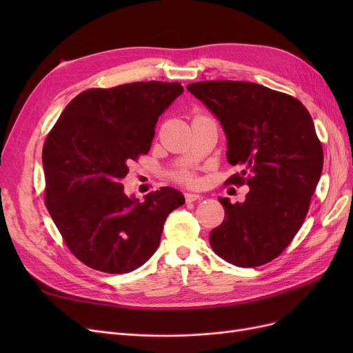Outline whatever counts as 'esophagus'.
Returning a JSON list of instances; mask_svg holds the SVG:
<instances>
[{
  "mask_svg": "<svg viewBox=\"0 0 353 353\" xmlns=\"http://www.w3.org/2000/svg\"><path fill=\"white\" fill-rule=\"evenodd\" d=\"M201 199V196L200 194H196V193H185V200L188 201V203H191V201H196V200H200Z\"/></svg>",
  "mask_w": 353,
  "mask_h": 353,
  "instance_id": "obj_1",
  "label": "esophagus"
}]
</instances>
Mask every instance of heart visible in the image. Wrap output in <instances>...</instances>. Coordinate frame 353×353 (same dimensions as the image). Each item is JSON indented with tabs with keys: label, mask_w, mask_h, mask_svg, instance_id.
Masks as SVG:
<instances>
[{
	"label": "heart",
	"mask_w": 353,
	"mask_h": 353,
	"mask_svg": "<svg viewBox=\"0 0 353 353\" xmlns=\"http://www.w3.org/2000/svg\"><path fill=\"white\" fill-rule=\"evenodd\" d=\"M184 181H185V183H193V181H194V178H193V176H190V175H188V176H185V178H184Z\"/></svg>",
	"instance_id": "1"
}]
</instances>
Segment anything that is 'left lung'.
Returning <instances> with one entry per match:
<instances>
[{
    "label": "left lung",
    "instance_id": "1",
    "mask_svg": "<svg viewBox=\"0 0 353 353\" xmlns=\"http://www.w3.org/2000/svg\"><path fill=\"white\" fill-rule=\"evenodd\" d=\"M187 90L215 114L227 160L241 166L230 183L250 188L243 203L219 197L225 218L209 234L212 249L243 268L270 262L301 230L321 178L324 156L312 117L292 95L253 82L203 81Z\"/></svg>",
    "mask_w": 353,
    "mask_h": 353
}]
</instances>
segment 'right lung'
<instances>
[{
    "mask_svg": "<svg viewBox=\"0 0 353 353\" xmlns=\"http://www.w3.org/2000/svg\"><path fill=\"white\" fill-rule=\"evenodd\" d=\"M184 92L178 82H132L78 94L42 148L46 205L70 252L90 268L125 274L157 250L163 223L185 199L162 187L144 201L122 179L148 153L154 128Z\"/></svg>",
    "mask_w": 353,
    "mask_h": 353,
    "instance_id": "right-lung-1",
    "label": "right lung"
}]
</instances>
